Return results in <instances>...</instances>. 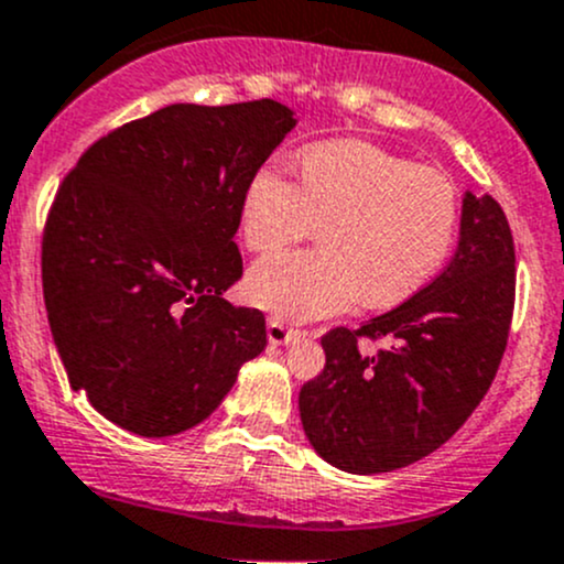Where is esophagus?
Here are the masks:
<instances>
[{
	"instance_id": "1",
	"label": "esophagus",
	"mask_w": 564,
	"mask_h": 564,
	"mask_svg": "<svg viewBox=\"0 0 564 564\" xmlns=\"http://www.w3.org/2000/svg\"><path fill=\"white\" fill-rule=\"evenodd\" d=\"M292 337H294V329L286 327L281 318H270V322H267V340H270L272 346H286Z\"/></svg>"
}]
</instances>
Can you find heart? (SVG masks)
Segmentation results:
<instances>
[{
    "instance_id": "obj_1",
    "label": "heart",
    "mask_w": 564,
    "mask_h": 564,
    "mask_svg": "<svg viewBox=\"0 0 564 564\" xmlns=\"http://www.w3.org/2000/svg\"><path fill=\"white\" fill-rule=\"evenodd\" d=\"M302 186L278 162L248 181L240 227L251 251H275L322 227L324 251H283L257 262L246 292L286 322L335 316L365 300H408L452 251L456 192L446 175L416 167L365 140L316 142L302 153Z\"/></svg>"
}]
</instances>
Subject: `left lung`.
<instances>
[{"instance_id":"obj_1","label":"left lung","mask_w":564,"mask_h":564,"mask_svg":"<svg viewBox=\"0 0 564 564\" xmlns=\"http://www.w3.org/2000/svg\"><path fill=\"white\" fill-rule=\"evenodd\" d=\"M513 237L502 207L462 194L459 242L446 270L357 332L322 337L327 365L300 391V419L324 462L389 473L441 448L467 422L500 367L517 292ZM359 336L390 348L361 355Z\"/></svg>"}]
</instances>
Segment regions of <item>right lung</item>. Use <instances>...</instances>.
Listing matches in <instances>:
<instances>
[{
    "label": "right lung",
    "instance_id": "1",
    "mask_svg": "<svg viewBox=\"0 0 564 564\" xmlns=\"http://www.w3.org/2000/svg\"><path fill=\"white\" fill-rule=\"evenodd\" d=\"M294 127L275 99L167 105L64 177L43 237L47 322L73 389L121 430H192L264 351L262 311L221 294L242 275V192Z\"/></svg>",
    "mask_w": 564,
    "mask_h": 564
}]
</instances>
